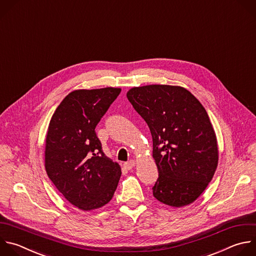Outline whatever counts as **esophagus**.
Returning a JSON list of instances; mask_svg holds the SVG:
<instances>
[{
	"label": "esophagus",
	"instance_id": "obj_1",
	"mask_svg": "<svg viewBox=\"0 0 256 256\" xmlns=\"http://www.w3.org/2000/svg\"><path fill=\"white\" fill-rule=\"evenodd\" d=\"M134 166H136V162L134 160H130L128 162H124V168L128 170H132V168H134Z\"/></svg>",
	"mask_w": 256,
	"mask_h": 256
}]
</instances>
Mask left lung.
Listing matches in <instances>:
<instances>
[{
    "label": "left lung",
    "instance_id": "left-lung-1",
    "mask_svg": "<svg viewBox=\"0 0 256 256\" xmlns=\"http://www.w3.org/2000/svg\"><path fill=\"white\" fill-rule=\"evenodd\" d=\"M126 96L152 134L158 171L154 197L175 208L193 203L213 179L219 160L216 134L206 110L178 85L132 88Z\"/></svg>",
    "mask_w": 256,
    "mask_h": 256
}]
</instances>
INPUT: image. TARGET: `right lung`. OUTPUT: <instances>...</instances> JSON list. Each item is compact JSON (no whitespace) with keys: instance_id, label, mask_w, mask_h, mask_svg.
<instances>
[{"instance_id":"right-lung-1","label":"right lung","mask_w":256,"mask_h":256,"mask_svg":"<svg viewBox=\"0 0 256 256\" xmlns=\"http://www.w3.org/2000/svg\"><path fill=\"white\" fill-rule=\"evenodd\" d=\"M122 88L71 92L54 112L45 138L49 179L64 198L82 211L108 204L122 168L102 152L96 128Z\"/></svg>"}]
</instances>
